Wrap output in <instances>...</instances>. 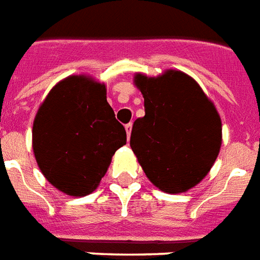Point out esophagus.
Wrapping results in <instances>:
<instances>
[{
  "mask_svg": "<svg viewBox=\"0 0 260 260\" xmlns=\"http://www.w3.org/2000/svg\"><path fill=\"white\" fill-rule=\"evenodd\" d=\"M125 131H126V135H128V139H129L131 132H132V124H131V122L125 125Z\"/></svg>",
  "mask_w": 260,
  "mask_h": 260,
  "instance_id": "obj_1",
  "label": "esophagus"
}]
</instances>
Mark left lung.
Wrapping results in <instances>:
<instances>
[{
  "mask_svg": "<svg viewBox=\"0 0 260 260\" xmlns=\"http://www.w3.org/2000/svg\"><path fill=\"white\" fill-rule=\"evenodd\" d=\"M145 117L132 126L131 147L155 187L178 194L193 189L218 158L222 121L199 82L180 70L157 77L136 73Z\"/></svg>",
  "mask_w": 260,
  "mask_h": 260,
  "instance_id": "1",
  "label": "left lung"
}]
</instances>
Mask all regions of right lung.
<instances>
[{"mask_svg":"<svg viewBox=\"0 0 260 260\" xmlns=\"http://www.w3.org/2000/svg\"><path fill=\"white\" fill-rule=\"evenodd\" d=\"M103 82L69 76L52 88L32 122V153L48 182L71 197L101 183L126 132L107 103Z\"/></svg>","mask_w":260,"mask_h":260,"instance_id":"obj_1","label":"right lung"}]
</instances>
